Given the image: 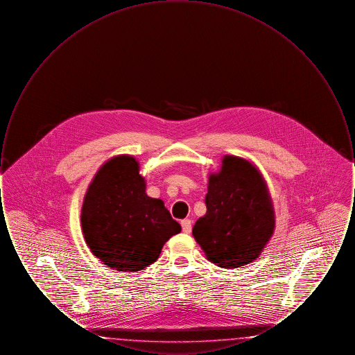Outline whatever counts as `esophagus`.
Instances as JSON below:
<instances>
[{
    "mask_svg": "<svg viewBox=\"0 0 355 355\" xmlns=\"http://www.w3.org/2000/svg\"><path fill=\"white\" fill-rule=\"evenodd\" d=\"M181 226H182V232H184V233H186V234H189V233L191 232V220H182V222H181Z\"/></svg>",
    "mask_w": 355,
    "mask_h": 355,
    "instance_id": "esophagus-1",
    "label": "esophagus"
}]
</instances>
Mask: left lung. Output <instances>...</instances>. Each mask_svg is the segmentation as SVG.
I'll use <instances>...</instances> for the list:
<instances>
[{"instance_id": "8db88e82", "label": "left lung", "mask_w": 355, "mask_h": 355, "mask_svg": "<svg viewBox=\"0 0 355 355\" xmlns=\"http://www.w3.org/2000/svg\"><path fill=\"white\" fill-rule=\"evenodd\" d=\"M206 214L193 236L210 262L233 269L257 259L269 242L275 220L268 185L257 168L236 155H225L210 174Z\"/></svg>"}]
</instances>
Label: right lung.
Listing matches in <instances>:
<instances>
[{
    "label": "right lung",
    "mask_w": 355,
    "mask_h": 355,
    "mask_svg": "<svg viewBox=\"0 0 355 355\" xmlns=\"http://www.w3.org/2000/svg\"><path fill=\"white\" fill-rule=\"evenodd\" d=\"M132 155L103 164L85 194L81 225L85 241L107 268L139 271L157 261L170 236L181 232L164 201L146 193Z\"/></svg>",
    "instance_id": "obj_1"
}]
</instances>
